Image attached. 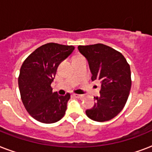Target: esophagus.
<instances>
[{"instance_id": "1", "label": "esophagus", "mask_w": 152, "mask_h": 152, "mask_svg": "<svg viewBox=\"0 0 152 152\" xmlns=\"http://www.w3.org/2000/svg\"><path fill=\"white\" fill-rule=\"evenodd\" d=\"M74 96H75L76 98H78V99H81L85 96V95H82V94H74Z\"/></svg>"}]
</instances>
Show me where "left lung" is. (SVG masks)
I'll return each mask as SVG.
<instances>
[{
    "mask_svg": "<svg viewBox=\"0 0 152 152\" xmlns=\"http://www.w3.org/2000/svg\"><path fill=\"white\" fill-rule=\"evenodd\" d=\"M78 50L87 59L92 81H99V96L96 102L85 111L91 120L108 121L124 109L131 88L130 65L122 53L101 43L78 46Z\"/></svg>",
    "mask_w": 152,
    "mask_h": 152,
    "instance_id": "8db88e82",
    "label": "left lung"
}]
</instances>
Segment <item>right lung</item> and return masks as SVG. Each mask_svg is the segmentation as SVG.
<instances>
[{"mask_svg": "<svg viewBox=\"0 0 152 152\" xmlns=\"http://www.w3.org/2000/svg\"><path fill=\"white\" fill-rule=\"evenodd\" d=\"M75 46L50 42L39 46L22 64L18 88L24 106L35 120L53 124L64 116L70 94L53 92L51 83L59 64L68 57Z\"/></svg>", "mask_w": 152, "mask_h": 152, "instance_id": "right-lung-1", "label": "right lung"}]
</instances>
